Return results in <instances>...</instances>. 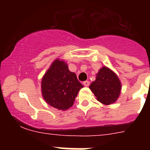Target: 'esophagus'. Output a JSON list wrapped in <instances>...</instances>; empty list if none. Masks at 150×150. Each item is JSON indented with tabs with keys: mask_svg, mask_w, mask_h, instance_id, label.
<instances>
[{
	"mask_svg": "<svg viewBox=\"0 0 150 150\" xmlns=\"http://www.w3.org/2000/svg\"><path fill=\"white\" fill-rule=\"evenodd\" d=\"M89 84H90V83H89V81H87V80L85 81V82H83V85H85V87H88V86L89 85Z\"/></svg>",
	"mask_w": 150,
	"mask_h": 150,
	"instance_id": "esophagus-1",
	"label": "esophagus"
}]
</instances>
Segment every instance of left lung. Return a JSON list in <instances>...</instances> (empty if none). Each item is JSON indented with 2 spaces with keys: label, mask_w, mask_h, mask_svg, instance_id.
I'll return each instance as SVG.
<instances>
[{
  "label": "left lung",
  "mask_w": 150,
  "mask_h": 150,
  "mask_svg": "<svg viewBox=\"0 0 150 150\" xmlns=\"http://www.w3.org/2000/svg\"><path fill=\"white\" fill-rule=\"evenodd\" d=\"M89 89L98 101L105 105H109L114 103L119 97L121 85L112 70L103 67L97 74L96 80L92 82Z\"/></svg>",
  "instance_id": "8db88e82"
}]
</instances>
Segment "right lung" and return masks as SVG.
Returning <instances> with one entry per match:
<instances>
[{"instance_id": "add662e5", "label": "right lung", "mask_w": 150, "mask_h": 150, "mask_svg": "<svg viewBox=\"0 0 150 150\" xmlns=\"http://www.w3.org/2000/svg\"><path fill=\"white\" fill-rule=\"evenodd\" d=\"M83 85L76 75L68 70L64 61L56 60L43 77L42 92L44 100L59 110L71 107Z\"/></svg>"}]
</instances>
